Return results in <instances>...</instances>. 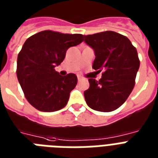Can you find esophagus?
I'll return each instance as SVG.
<instances>
[{
    "mask_svg": "<svg viewBox=\"0 0 158 158\" xmlns=\"http://www.w3.org/2000/svg\"><path fill=\"white\" fill-rule=\"evenodd\" d=\"M77 79H78V81H81L83 80V77H81V76H77Z\"/></svg>",
    "mask_w": 158,
    "mask_h": 158,
    "instance_id": "esophagus-1",
    "label": "esophagus"
}]
</instances>
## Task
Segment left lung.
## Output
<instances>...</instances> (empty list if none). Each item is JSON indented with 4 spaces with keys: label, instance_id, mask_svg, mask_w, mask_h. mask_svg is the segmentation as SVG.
<instances>
[{
    "label": "left lung",
    "instance_id": "obj_1",
    "mask_svg": "<svg viewBox=\"0 0 158 158\" xmlns=\"http://www.w3.org/2000/svg\"><path fill=\"white\" fill-rule=\"evenodd\" d=\"M94 50L92 68L102 73L99 81L89 78L84 96L89 108L99 112H112L122 106L133 90L139 68L136 48L127 36L113 31L84 36Z\"/></svg>",
    "mask_w": 158,
    "mask_h": 158
}]
</instances>
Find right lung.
I'll list each match as a JSON object with an SVG mask.
<instances>
[{
	"mask_svg": "<svg viewBox=\"0 0 158 158\" xmlns=\"http://www.w3.org/2000/svg\"><path fill=\"white\" fill-rule=\"evenodd\" d=\"M83 41L81 34L45 30L26 40L18 55L17 77L27 100L41 112H55L68 103L77 84L74 73L59 75L55 68L64 61L69 47Z\"/></svg>",
	"mask_w": 158,
	"mask_h": 158,
	"instance_id": "1",
	"label": "right lung"
}]
</instances>
